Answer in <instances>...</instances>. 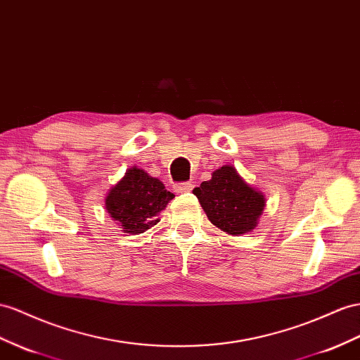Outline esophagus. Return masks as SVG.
Returning a JSON list of instances; mask_svg holds the SVG:
<instances>
[{
  "label": "esophagus",
  "mask_w": 360,
  "mask_h": 360,
  "mask_svg": "<svg viewBox=\"0 0 360 360\" xmlns=\"http://www.w3.org/2000/svg\"><path fill=\"white\" fill-rule=\"evenodd\" d=\"M173 188L176 193H188L193 190V184L191 182H178V184H174Z\"/></svg>",
  "instance_id": "34e87169"
}]
</instances>
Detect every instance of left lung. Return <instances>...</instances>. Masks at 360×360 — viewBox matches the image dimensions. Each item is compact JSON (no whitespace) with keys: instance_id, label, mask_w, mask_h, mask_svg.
Here are the masks:
<instances>
[{"instance_id":"1","label":"left lung","mask_w":360,"mask_h":360,"mask_svg":"<svg viewBox=\"0 0 360 360\" xmlns=\"http://www.w3.org/2000/svg\"><path fill=\"white\" fill-rule=\"evenodd\" d=\"M193 195L199 199L210 222L233 236L254 229L264 208L262 193L248 186L233 165L216 170L210 181L193 190Z\"/></svg>"}]
</instances>
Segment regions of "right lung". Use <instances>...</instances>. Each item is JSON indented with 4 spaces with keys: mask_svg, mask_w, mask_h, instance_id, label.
Masks as SVG:
<instances>
[{
    "mask_svg": "<svg viewBox=\"0 0 360 360\" xmlns=\"http://www.w3.org/2000/svg\"><path fill=\"white\" fill-rule=\"evenodd\" d=\"M173 193L141 169H129L124 178L109 191L106 210L129 234H141L156 225L155 216L165 208Z\"/></svg>",
    "mask_w": 360,
    "mask_h": 360,
    "instance_id": "add662e5",
    "label": "right lung"
}]
</instances>
